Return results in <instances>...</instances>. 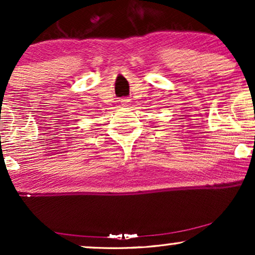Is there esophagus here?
<instances>
[{"label":"esophagus","instance_id":"obj_1","mask_svg":"<svg viewBox=\"0 0 255 255\" xmlns=\"http://www.w3.org/2000/svg\"><path fill=\"white\" fill-rule=\"evenodd\" d=\"M122 103H123V104H128V100H123V101H122Z\"/></svg>","mask_w":255,"mask_h":255}]
</instances>
